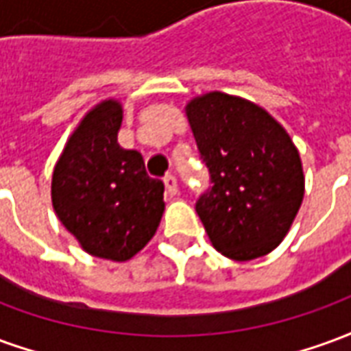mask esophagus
I'll use <instances>...</instances> for the list:
<instances>
[{
	"label": "esophagus",
	"instance_id": "1",
	"mask_svg": "<svg viewBox=\"0 0 351 351\" xmlns=\"http://www.w3.org/2000/svg\"><path fill=\"white\" fill-rule=\"evenodd\" d=\"M163 182H165V188H167L169 195H176V193H178V184H176L175 175H165Z\"/></svg>",
	"mask_w": 351,
	"mask_h": 351
}]
</instances>
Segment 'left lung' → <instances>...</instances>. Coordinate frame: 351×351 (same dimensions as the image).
<instances>
[{
  "mask_svg": "<svg viewBox=\"0 0 351 351\" xmlns=\"http://www.w3.org/2000/svg\"><path fill=\"white\" fill-rule=\"evenodd\" d=\"M186 116L213 182L195 205L210 243L235 261L267 256L304 197L297 146L263 107L229 93L193 97Z\"/></svg>",
  "mask_w": 351,
  "mask_h": 351,
  "instance_id": "obj_1",
  "label": "left lung"
}]
</instances>
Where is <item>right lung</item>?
Wrapping results in <instances>:
<instances>
[{"label": "right lung", "mask_w": 351, "mask_h": 351, "mask_svg": "<svg viewBox=\"0 0 351 351\" xmlns=\"http://www.w3.org/2000/svg\"><path fill=\"white\" fill-rule=\"evenodd\" d=\"M123 110L105 99L67 138L52 173V206L80 248L95 258L128 261L150 243L165 210L158 178L137 150L118 145Z\"/></svg>", "instance_id": "right-lung-1"}]
</instances>
